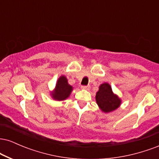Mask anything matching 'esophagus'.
Segmentation results:
<instances>
[{"label": "esophagus", "instance_id": "1", "mask_svg": "<svg viewBox=\"0 0 159 159\" xmlns=\"http://www.w3.org/2000/svg\"><path fill=\"white\" fill-rule=\"evenodd\" d=\"M90 87L89 85H87V86H81V89H83V90H90Z\"/></svg>", "mask_w": 159, "mask_h": 159}]
</instances>
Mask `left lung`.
Masks as SVG:
<instances>
[{
	"instance_id": "obj_1",
	"label": "left lung",
	"mask_w": 159,
	"mask_h": 159,
	"mask_svg": "<svg viewBox=\"0 0 159 159\" xmlns=\"http://www.w3.org/2000/svg\"><path fill=\"white\" fill-rule=\"evenodd\" d=\"M96 100L98 107L105 113L116 110L120 107L121 100L114 94L109 84L104 83L99 86V90L96 95Z\"/></svg>"
}]
</instances>
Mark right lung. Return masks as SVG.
<instances>
[{"label": "right lung", "mask_w": 159, "mask_h": 159, "mask_svg": "<svg viewBox=\"0 0 159 159\" xmlns=\"http://www.w3.org/2000/svg\"><path fill=\"white\" fill-rule=\"evenodd\" d=\"M72 90V87L69 85L65 76L59 78L54 89V91L52 93V97L55 100L62 101L67 98Z\"/></svg>", "instance_id": "add662e5"}]
</instances>
